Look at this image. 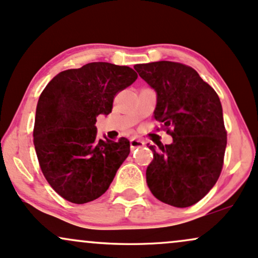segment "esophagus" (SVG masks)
<instances>
[{"instance_id": "1", "label": "esophagus", "mask_w": 258, "mask_h": 258, "mask_svg": "<svg viewBox=\"0 0 258 258\" xmlns=\"http://www.w3.org/2000/svg\"><path fill=\"white\" fill-rule=\"evenodd\" d=\"M142 146H145L144 140H141V139H138V138L130 139V147H132V150H134V148L142 147Z\"/></svg>"}]
</instances>
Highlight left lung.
<instances>
[{"label":"left lung","mask_w":258,"mask_h":258,"mask_svg":"<svg viewBox=\"0 0 258 258\" xmlns=\"http://www.w3.org/2000/svg\"><path fill=\"white\" fill-rule=\"evenodd\" d=\"M134 69L157 92L154 118L172 136L170 145L148 146L153 159L146 181L160 202L187 208L204 198L219 180L227 132L219 95L190 66L174 61Z\"/></svg>","instance_id":"8db88e82"}]
</instances>
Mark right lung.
I'll use <instances>...</instances> for the list:
<instances>
[{"label":"right lung","mask_w":258,"mask_h":258,"mask_svg":"<svg viewBox=\"0 0 258 258\" xmlns=\"http://www.w3.org/2000/svg\"><path fill=\"white\" fill-rule=\"evenodd\" d=\"M136 78L128 66L89 62L57 74L39 95L33 145L45 180L66 201L98 199L129 156L128 139H99L95 122Z\"/></svg>","instance_id":"obj_1"}]
</instances>
